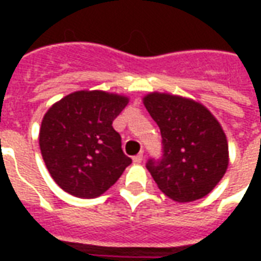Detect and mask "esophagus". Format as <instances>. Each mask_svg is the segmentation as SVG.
<instances>
[{
  "label": "esophagus",
  "mask_w": 261,
  "mask_h": 261,
  "mask_svg": "<svg viewBox=\"0 0 261 261\" xmlns=\"http://www.w3.org/2000/svg\"><path fill=\"white\" fill-rule=\"evenodd\" d=\"M142 159H144V155L141 153H138V155H136L134 158H133V161H134V164H141Z\"/></svg>",
  "instance_id": "obj_1"
}]
</instances>
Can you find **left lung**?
<instances>
[{"instance_id":"1","label":"left lung","mask_w":261,"mask_h":261,"mask_svg":"<svg viewBox=\"0 0 261 261\" xmlns=\"http://www.w3.org/2000/svg\"><path fill=\"white\" fill-rule=\"evenodd\" d=\"M144 105L162 136V156L147 169L159 190L179 202L207 196L228 168L225 133L210 110L186 97L153 92Z\"/></svg>"}]
</instances>
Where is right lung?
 I'll use <instances>...</instances> for the list:
<instances>
[{
    "label": "right lung",
    "instance_id": "1",
    "mask_svg": "<svg viewBox=\"0 0 261 261\" xmlns=\"http://www.w3.org/2000/svg\"><path fill=\"white\" fill-rule=\"evenodd\" d=\"M127 102L114 93L80 91L44 114L39 144L50 175L64 192L81 198L100 196L131 164L113 128Z\"/></svg>",
    "mask_w": 261,
    "mask_h": 261
}]
</instances>
